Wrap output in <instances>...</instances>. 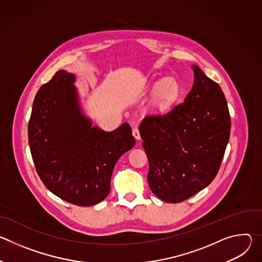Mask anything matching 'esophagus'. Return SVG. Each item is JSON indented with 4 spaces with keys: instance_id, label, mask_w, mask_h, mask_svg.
I'll return each mask as SVG.
<instances>
[{
    "instance_id": "1",
    "label": "esophagus",
    "mask_w": 262,
    "mask_h": 262,
    "mask_svg": "<svg viewBox=\"0 0 262 262\" xmlns=\"http://www.w3.org/2000/svg\"><path fill=\"white\" fill-rule=\"evenodd\" d=\"M133 136L135 137L136 140H140L141 139V135H140V130L138 127H134L133 128Z\"/></svg>"
}]
</instances>
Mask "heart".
I'll return each instance as SVG.
<instances>
[{
	"label": "heart",
	"instance_id": "obj_1",
	"mask_svg": "<svg viewBox=\"0 0 262 262\" xmlns=\"http://www.w3.org/2000/svg\"><path fill=\"white\" fill-rule=\"evenodd\" d=\"M156 89L152 97L155 108L161 110L172 104L180 95V86L175 79H161L152 83Z\"/></svg>",
	"mask_w": 262,
	"mask_h": 262
}]
</instances>
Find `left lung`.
<instances>
[{"label":"left lung","mask_w":262,"mask_h":262,"mask_svg":"<svg viewBox=\"0 0 262 262\" xmlns=\"http://www.w3.org/2000/svg\"><path fill=\"white\" fill-rule=\"evenodd\" d=\"M184 101L163 115L146 116L140 124L149 162L151 192L178 203L200 192L220 169L230 136V115L221 87L197 66Z\"/></svg>","instance_id":"obj_1"}]
</instances>
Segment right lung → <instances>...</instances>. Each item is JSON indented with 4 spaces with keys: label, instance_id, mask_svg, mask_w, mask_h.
Instances as JSON below:
<instances>
[{
    "label": "right lung",
    "instance_id": "1",
    "mask_svg": "<svg viewBox=\"0 0 262 262\" xmlns=\"http://www.w3.org/2000/svg\"><path fill=\"white\" fill-rule=\"evenodd\" d=\"M74 82L73 73L59 70L40 87L29 121V145L48 190L69 203L91 206L108 195L114 167L136 141L126 122L113 132L92 126Z\"/></svg>",
    "mask_w": 262,
    "mask_h": 262
}]
</instances>
